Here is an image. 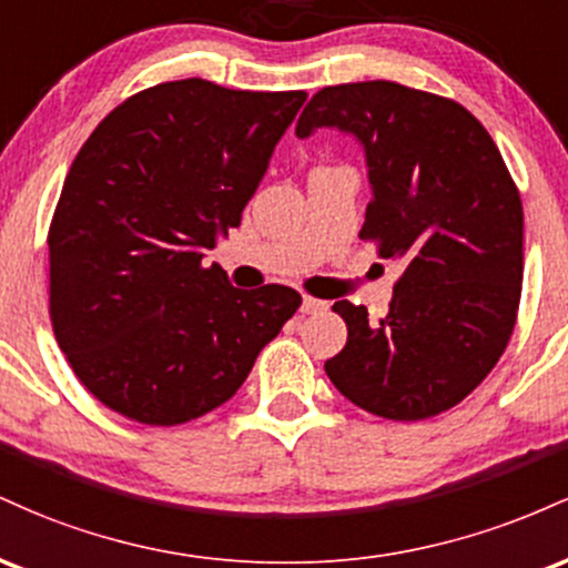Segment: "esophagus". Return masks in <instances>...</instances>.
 <instances>
[{
    "mask_svg": "<svg viewBox=\"0 0 568 568\" xmlns=\"http://www.w3.org/2000/svg\"><path fill=\"white\" fill-rule=\"evenodd\" d=\"M328 310V304L321 302V298H312V296H304L302 298V312L304 315H317V312Z\"/></svg>",
    "mask_w": 568,
    "mask_h": 568,
    "instance_id": "esophagus-1",
    "label": "esophagus"
}]
</instances>
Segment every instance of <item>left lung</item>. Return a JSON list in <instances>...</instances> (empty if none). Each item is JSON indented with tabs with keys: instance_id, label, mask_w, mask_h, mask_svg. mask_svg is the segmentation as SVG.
<instances>
[{
	"instance_id": "obj_1",
	"label": "left lung",
	"mask_w": 568,
	"mask_h": 568,
	"mask_svg": "<svg viewBox=\"0 0 568 568\" xmlns=\"http://www.w3.org/2000/svg\"><path fill=\"white\" fill-rule=\"evenodd\" d=\"M361 141L371 202L361 237L400 262L387 317L344 298L347 344L325 374L368 414L419 422L497 366L524 283V205L497 143L465 106L374 80L323 88L296 122Z\"/></svg>"
}]
</instances>
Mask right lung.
I'll return each instance as SVG.
<instances>
[{"label":"right lung","mask_w":568,"mask_h":568,"mask_svg":"<svg viewBox=\"0 0 568 568\" xmlns=\"http://www.w3.org/2000/svg\"><path fill=\"white\" fill-rule=\"evenodd\" d=\"M304 90L189 77L130 95L84 141L50 224V321L77 379L141 425L219 408L302 304L202 266L240 226Z\"/></svg>","instance_id":"right-lung-1"}]
</instances>
